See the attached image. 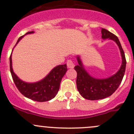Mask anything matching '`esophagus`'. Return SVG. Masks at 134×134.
<instances>
[{
    "instance_id": "obj_1",
    "label": "esophagus",
    "mask_w": 134,
    "mask_h": 134,
    "mask_svg": "<svg viewBox=\"0 0 134 134\" xmlns=\"http://www.w3.org/2000/svg\"><path fill=\"white\" fill-rule=\"evenodd\" d=\"M67 66L68 68L69 69H72L75 67V65H74L73 62H72L71 59H68L67 62Z\"/></svg>"
}]
</instances>
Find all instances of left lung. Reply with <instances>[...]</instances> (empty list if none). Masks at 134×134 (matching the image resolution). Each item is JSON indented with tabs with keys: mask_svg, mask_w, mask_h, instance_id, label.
Returning a JSON list of instances; mask_svg holds the SVG:
<instances>
[{
	"mask_svg": "<svg viewBox=\"0 0 134 134\" xmlns=\"http://www.w3.org/2000/svg\"><path fill=\"white\" fill-rule=\"evenodd\" d=\"M101 32L102 39L109 38L113 40L119 46L122 56V64L121 68L115 75L105 79H97L87 73L83 68L80 57H77L78 65L75 67L77 72V89L83 98L91 100L103 99L108 97L117 90L123 78L126 64L125 52L118 37L104 28H102Z\"/></svg>",
	"mask_w": 134,
	"mask_h": 134,
	"instance_id": "obj_1",
	"label": "left lung"
}]
</instances>
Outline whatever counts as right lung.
<instances>
[{"label": "right lung", "instance_id": "1", "mask_svg": "<svg viewBox=\"0 0 134 134\" xmlns=\"http://www.w3.org/2000/svg\"><path fill=\"white\" fill-rule=\"evenodd\" d=\"M33 33L34 31H32L27 32L26 34ZM23 36H21L18 39L15 45ZM9 67L13 80L19 91L25 97L37 102L48 101L56 97L59 91L61 80L67 71V64L59 65L54 67L49 74L41 81L35 83H26L19 79L13 72L12 69V54L9 57Z\"/></svg>", "mask_w": 134, "mask_h": 134}]
</instances>
